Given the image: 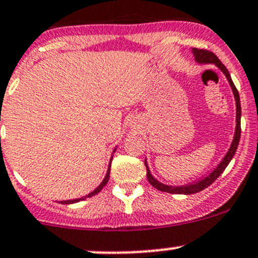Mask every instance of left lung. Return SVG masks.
I'll use <instances>...</instances> for the list:
<instances>
[{"instance_id": "left-lung-1", "label": "left lung", "mask_w": 258, "mask_h": 258, "mask_svg": "<svg viewBox=\"0 0 258 258\" xmlns=\"http://www.w3.org/2000/svg\"><path fill=\"white\" fill-rule=\"evenodd\" d=\"M192 53H194L195 59L199 63H213L221 70V71L225 74V76L227 77L228 83H230L231 88H232L233 96H235L236 101V130H235V136H233L232 144H231V147L228 148L227 153L225 155V157L222 158L220 163L217 165V167L207 175L206 177H202L201 179H197V181L192 182V183L183 184V186H168V184H163L161 182H158L157 179L151 175V171L148 168L147 162L145 160V166L146 170H147V179L156 189L162 192H168V194H177V195H192L197 194V192L202 191L206 187H209L210 184H212L213 182L216 181L221 176V173L225 171V168L227 167L228 163L231 162L232 157L235 156L236 150L238 147V142H240L241 137V102H240V95H238V91L236 88V86L233 85L232 79H231V75L228 72V70L226 69L225 64L218 59V57L216 56L215 53H212L211 51H207V49H199V48H192Z\"/></svg>"}]
</instances>
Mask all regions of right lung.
I'll use <instances>...</instances> for the list:
<instances>
[{
    "instance_id": "obj_1",
    "label": "right lung",
    "mask_w": 258,
    "mask_h": 258,
    "mask_svg": "<svg viewBox=\"0 0 258 258\" xmlns=\"http://www.w3.org/2000/svg\"><path fill=\"white\" fill-rule=\"evenodd\" d=\"M114 151H116V148H114ZM113 151V152H114ZM111 161H112V158H111L110 160V165H108V170H107V173H106V176H105V178H103V181L101 182L100 183V186L97 187V188H95L93 189L92 192H91V194H88L87 196H85V197H81V199H76V200H67V201H59V204H63V205H70V204H76V202H80V201H82V200H85V199H87V197H92V196H95V195H97L98 192L101 191V189L103 188V187L106 186V183H107L108 182V179H110V171H111Z\"/></svg>"
}]
</instances>
